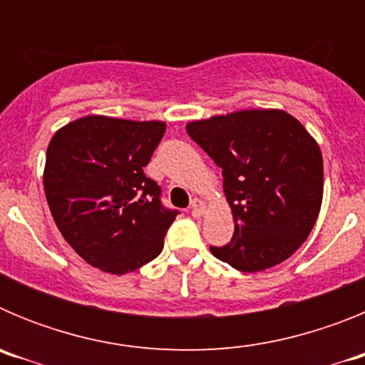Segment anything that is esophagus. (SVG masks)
I'll return each instance as SVG.
<instances>
[{
	"label": "esophagus",
	"mask_w": 365,
	"mask_h": 365,
	"mask_svg": "<svg viewBox=\"0 0 365 365\" xmlns=\"http://www.w3.org/2000/svg\"><path fill=\"white\" fill-rule=\"evenodd\" d=\"M202 214H205V202L199 201V199H193L192 215H193V217H201Z\"/></svg>",
	"instance_id": "esophagus-1"
}]
</instances>
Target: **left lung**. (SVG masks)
<instances>
[{
	"instance_id": "left-lung-1",
	"label": "left lung",
	"mask_w": 365,
	"mask_h": 365,
	"mask_svg": "<svg viewBox=\"0 0 365 365\" xmlns=\"http://www.w3.org/2000/svg\"><path fill=\"white\" fill-rule=\"evenodd\" d=\"M193 143L222 170L234 214L228 245L210 247L241 272L278 265L302 247L320 214L322 151L307 130L278 109H247L186 125Z\"/></svg>"
}]
</instances>
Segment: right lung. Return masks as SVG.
<instances>
[{
    "instance_id": "1",
    "label": "right lung",
    "mask_w": 365,
    "mask_h": 365,
    "mask_svg": "<svg viewBox=\"0 0 365 365\" xmlns=\"http://www.w3.org/2000/svg\"><path fill=\"white\" fill-rule=\"evenodd\" d=\"M164 122L83 117L51 138L43 188L58 230L82 259L109 274L140 269L163 252L179 210L146 177Z\"/></svg>"
}]
</instances>
